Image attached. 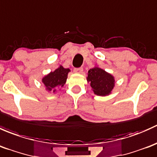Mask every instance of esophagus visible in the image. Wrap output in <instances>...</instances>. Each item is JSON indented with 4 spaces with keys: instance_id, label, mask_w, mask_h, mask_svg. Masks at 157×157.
<instances>
[{
    "instance_id": "1",
    "label": "esophagus",
    "mask_w": 157,
    "mask_h": 157,
    "mask_svg": "<svg viewBox=\"0 0 157 157\" xmlns=\"http://www.w3.org/2000/svg\"><path fill=\"white\" fill-rule=\"evenodd\" d=\"M74 72L75 73H78V74H82L83 72V69L82 68H76V69H74Z\"/></svg>"
}]
</instances>
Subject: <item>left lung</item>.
Wrapping results in <instances>:
<instances>
[{
  "mask_svg": "<svg viewBox=\"0 0 157 157\" xmlns=\"http://www.w3.org/2000/svg\"><path fill=\"white\" fill-rule=\"evenodd\" d=\"M87 81L90 83L91 90L98 96H108L115 87V78L113 75L106 72L98 65L88 72Z\"/></svg>",
  "mask_w": 157,
  "mask_h": 157,
  "instance_id": "obj_1",
  "label": "left lung"
}]
</instances>
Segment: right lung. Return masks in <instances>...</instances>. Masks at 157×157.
<instances>
[{
	"label": "right lung",
	"mask_w": 157,
	"mask_h": 157,
	"mask_svg": "<svg viewBox=\"0 0 157 157\" xmlns=\"http://www.w3.org/2000/svg\"><path fill=\"white\" fill-rule=\"evenodd\" d=\"M70 72L69 69H66L62 65H59L54 72H51L48 75H44L41 79L45 90L49 93L55 94L59 88H62L67 82L68 73Z\"/></svg>",
	"instance_id": "add662e5"
}]
</instances>
